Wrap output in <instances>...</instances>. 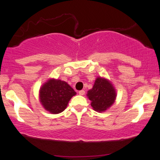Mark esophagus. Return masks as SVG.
Masks as SVG:
<instances>
[{
	"instance_id": "1",
	"label": "esophagus",
	"mask_w": 160,
	"mask_h": 160,
	"mask_svg": "<svg viewBox=\"0 0 160 160\" xmlns=\"http://www.w3.org/2000/svg\"><path fill=\"white\" fill-rule=\"evenodd\" d=\"M79 95H83L84 94H85V91L84 90H80V91H79Z\"/></svg>"
}]
</instances>
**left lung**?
Listing matches in <instances>:
<instances>
[{"label": "left lung", "mask_w": 160, "mask_h": 160, "mask_svg": "<svg viewBox=\"0 0 160 160\" xmlns=\"http://www.w3.org/2000/svg\"><path fill=\"white\" fill-rule=\"evenodd\" d=\"M88 98L91 101L93 110L104 112L112 106L117 98V91L111 80L98 77L92 88L87 92Z\"/></svg>", "instance_id": "left-lung-1"}]
</instances>
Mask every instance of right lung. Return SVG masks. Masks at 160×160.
I'll list each match as a JSON object with an SVG mask.
<instances>
[{
    "label": "right lung",
    "mask_w": 160,
    "mask_h": 160,
    "mask_svg": "<svg viewBox=\"0 0 160 160\" xmlns=\"http://www.w3.org/2000/svg\"><path fill=\"white\" fill-rule=\"evenodd\" d=\"M76 94L68 82L50 78L40 88V102L46 111L57 114L65 111L69 101Z\"/></svg>",
    "instance_id": "1"
}]
</instances>
